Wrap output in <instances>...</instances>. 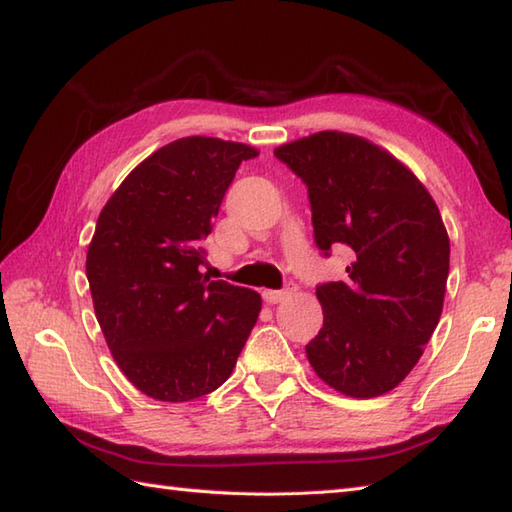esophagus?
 I'll return each mask as SVG.
<instances>
[{
  "instance_id": "obj_1",
  "label": "esophagus",
  "mask_w": 512,
  "mask_h": 512,
  "mask_svg": "<svg viewBox=\"0 0 512 512\" xmlns=\"http://www.w3.org/2000/svg\"><path fill=\"white\" fill-rule=\"evenodd\" d=\"M262 297L266 303H279L288 297V290H264Z\"/></svg>"
}]
</instances>
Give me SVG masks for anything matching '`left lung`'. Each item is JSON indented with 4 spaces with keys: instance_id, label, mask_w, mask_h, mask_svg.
<instances>
[{
    "instance_id": "obj_1",
    "label": "left lung",
    "mask_w": 512,
    "mask_h": 512,
    "mask_svg": "<svg viewBox=\"0 0 512 512\" xmlns=\"http://www.w3.org/2000/svg\"><path fill=\"white\" fill-rule=\"evenodd\" d=\"M275 156L308 184L317 246L354 250L347 277L317 288L323 328L308 361L343 396H383L440 321L451 246L438 204L405 162L363 136L330 129Z\"/></svg>"
}]
</instances>
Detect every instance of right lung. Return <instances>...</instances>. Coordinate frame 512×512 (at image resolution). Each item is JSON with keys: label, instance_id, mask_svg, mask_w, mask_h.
I'll return each mask as SVG.
<instances>
[{"label": "right lung", "instance_id": "add662e5", "mask_svg": "<svg viewBox=\"0 0 512 512\" xmlns=\"http://www.w3.org/2000/svg\"><path fill=\"white\" fill-rule=\"evenodd\" d=\"M259 151L187 136L129 171L96 222L85 273L105 343L149 398L187 402L231 376L262 297L211 281L200 239L211 233L242 160Z\"/></svg>", "mask_w": 512, "mask_h": 512}]
</instances>
